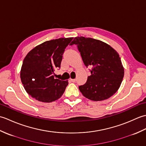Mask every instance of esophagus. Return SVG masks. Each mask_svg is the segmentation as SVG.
Instances as JSON below:
<instances>
[{
    "mask_svg": "<svg viewBox=\"0 0 146 146\" xmlns=\"http://www.w3.org/2000/svg\"><path fill=\"white\" fill-rule=\"evenodd\" d=\"M70 81L72 82H76V79H70Z\"/></svg>",
    "mask_w": 146,
    "mask_h": 146,
    "instance_id": "1",
    "label": "esophagus"
}]
</instances>
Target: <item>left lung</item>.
<instances>
[{"label":"left lung","mask_w":146,"mask_h":146,"mask_svg":"<svg viewBox=\"0 0 146 146\" xmlns=\"http://www.w3.org/2000/svg\"><path fill=\"white\" fill-rule=\"evenodd\" d=\"M76 44L85 65L93 66L91 75L79 90L86 98L105 100L119 90L124 76L119 54L107 43L91 38L76 37L71 45Z\"/></svg>","instance_id":"left-lung-1"}]
</instances>
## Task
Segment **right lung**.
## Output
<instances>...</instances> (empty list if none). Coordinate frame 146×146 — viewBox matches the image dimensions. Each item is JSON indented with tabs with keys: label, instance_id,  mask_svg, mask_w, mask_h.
Segmentation results:
<instances>
[{
	"label": "right lung",
	"instance_id": "add662e5",
	"mask_svg": "<svg viewBox=\"0 0 146 146\" xmlns=\"http://www.w3.org/2000/svg\"><path fill=\"white\" fill-rule=\"evenodd\" d=\"M73 38L47 41L31 50L24 58L21 70V80L29 95L42 102L60 98L68 84V80L54 78L56 68H60L64 49Z\"/></svg>",
	"mask_w": 146,
	"mask_h": 146
}]
</instances>
